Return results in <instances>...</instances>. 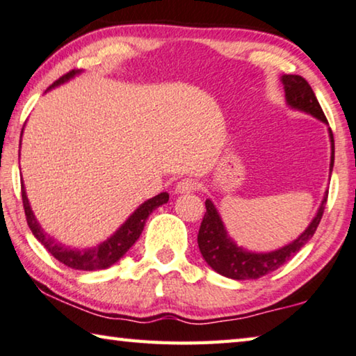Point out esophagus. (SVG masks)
<instances>
[{
  "instance_id": "esophagus-1",
  "label": "esophagus",
  "mask_w": 356,
  "mask_h": 356,
  "mask_svg": "<svg viewBox=\"0 0 356 356\" xmlns=\"http://www.w3.org/2000/svg\"><path fill=\"white\" fill-rule=\"evenodd\" d=\"M197 188H199V181H197V179L183 178L175 189H177L178 194H189V193H194Z\"/></svg>"
}]
</instances>
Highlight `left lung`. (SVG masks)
<instances>
[{
    "label": "left lung",
    "mask_w": 356,
    "mask_h": 356,
    "mask_svg": "<svg viewBox=\"0 0 356 356\" xmlns=\"http://www.w3.org/2000/svg\"><path fill=\"white\" fill-rule=\"evenodd\" d=\"M282 83L285 86V97L289 106L312 114L314 118L320 119L321 122L327 124V119L318 100H316L314 90H312V87L302 76L285 74L282 76ZM330 138L332 170V165H334V136H332L331 129ZM326 199L327 193L315 218L309 224V227L296 240H293L291 243L285 245L280 250L270 251V253H251V251L237 247L234 240H231V237L227 235L226 229H224L221 216L218 215L213 202L207 200V211L200 224L199 235H197V243H199L200 253L213 270L227 278H234V280H256V278L264 277L267 273L277 270L288 259H291L314 237L316 227H318L321 221V216H323Z\"/></svg>",
    "instance_id": "left-lung-1"
}]
</instances>
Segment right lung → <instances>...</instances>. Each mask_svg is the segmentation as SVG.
I'll return each mask as SVG.
<instances>
[{
    "mask_svg": "<svg viewBox=\"0 0 356 356\" xmlns=\"http://www.w3.org/2000/svg\"><path fill=\"white\" fill-rule=\"evenodd\" d=\"M78 73L79 71L71 70L70 73L63 74L62 78H58L56 83L52 84V87L67 83L68 79H71ZM52 87H49V89H52ZM22 202H24V210H25L26 222H29L30 231L38 240H40L42 247H44L49 253L54 256V258L62 262V264L76 270H100L113 266L114 262H118L125 253H127L129 248L132 247L141 235V231H143L147 216H149L157 207H161L162 204H167L168 194L161 193L156 197H152V199L146 200L145 204H141L138 209L130 215L129 220L125 221L122 226L111 235V237L90 250L68 248L65 247V245L56 242L51 235H47L44 231H42L40 222L36 221L35 215H33L29 199H26L24 184H22Z\"/></svg>",
    "mask_w": 356,
    "mask_h": 356,
    "instance_id": "add662e5",
    "label": "right lung"
}]
</instances>
